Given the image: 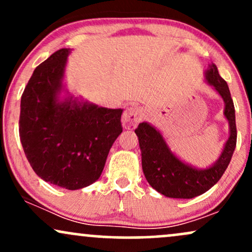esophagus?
Returning a JSON list of instances; mask_svg holds the SVG:
<instances>
[{
    "mask_svg": "<svg viewBox=\"0 0 252 252\" xmlns=\"http://www.w3.org/2000/svg\"><path fill=\"white\" fill-rule=\"evenodd\" d=\"M143 116L144 115L142 109L138 108V106L136 105H131L130 108H128L124 111L122 116L123 126L126 129L134 128V126H137V124L142 121Z\"/></svg>",
    "mask_w": 252,
    "mask_h": 252,
    "instance_id": "1",
    "label": "esophagus"
}]
</instances>
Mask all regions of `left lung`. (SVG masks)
<instances>
[{
  "instance_id": "left-lung-1",
  "label": "left lung",
  "mask_w": 252,
  "mask_h": 252,
  "mask_svg": "<svg viewBox=\"0 0 252 252\" xmlns=\"http://www.w3.org/2000/svg\"><path fill=\"white\" fill-rule=\"evenodd\" d=\"M206 79L225 102V117L230 123V137L218 162L198 170L181 162L170 153L160 132L148 123H140L135 129L142 153V169L150 186L168 198L192 199L215 186L226 170L237 143L235 105L227 83L219 76L215 63L209 66Z\"/></svg>"
}]
</instances>
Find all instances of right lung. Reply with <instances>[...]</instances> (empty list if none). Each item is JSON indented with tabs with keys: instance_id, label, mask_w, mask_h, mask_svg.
Instances as JSON below:
<instances>
[{
	"instance_id": "obj_1",
	"label": "right lung",
	"mask_w": 252,
	"mask_h": 252,
	"mask_svg": "<svg viewBox=\"0 0 252 252\" xmlns=\"http://www.w3.org/2000/svg\"><path fill=\"white\" fill-rule=\"evenodd\" d=\"M67 48L40 63L21 97L19 134L32 168L66 189L98 180L109 150L122 132V109L98 108L76 100L59 102Z\"/></svg>"
}]
</instances>
